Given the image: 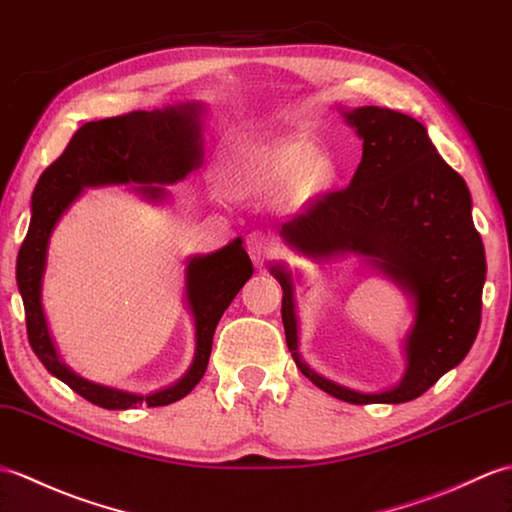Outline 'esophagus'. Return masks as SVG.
Listing matches in <instances>:
<instances>
[{
  "label": "esophagus",
  "mask_w": 512,
  "mask_h": 512,
  "mask_svg": "<svg viewBox=\"0 0 512 512\" xmlns=\"http://www.w3.org/2000/svg\"><path fill=\"white\" fill-rule=\"evenodd\" d=\"M246 251L253 261H264L272 253V242L264 233L255 231L246 237Z\"/></svg>",
  "instance_id": "34e87169"
}]
</instances>
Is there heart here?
Returning a JSON list of instances; mask_svg holds the SVG:
<instances>
[{
	"mask_svg": "<svg viewBox=\"0 0 512 512\" xmlns=\"http://www.w3.org/2000/svg\"><path fill=\"white\" fill-rule=\"evenodd\" d=\"M334 168L325 157H314V148L305 141H277L246 154L231 172V183L242 194H261L288 187L292 196H312L325 189Z\"/></svg>",
	"mask_w": 512,
	"mask_h": 512,
	"instance_id": "b5f03b06",
	"label": "heart"
}]
</instances>
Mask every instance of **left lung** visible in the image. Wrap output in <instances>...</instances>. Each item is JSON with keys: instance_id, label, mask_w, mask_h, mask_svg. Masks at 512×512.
<instances>
[{"instance_id": "8db88e82", "label": "left lung", "mask_w": 512, "mask_h": 512, "mask_svg": "<svg viewBox=\"0 0 512 512\" xmlns=\"http://www.w3.org/2000/svg\"><path fill=\"white\" fill-rule=\"evenodd\" d=\"M364 141L349 187L327 192L281 227L292 251L323 261L355 253L406 290L414 325L406 338V373L366 395L320 377L299 355L292 275L272 266L283 290L285 342L299 371L331 397L355 406L406 403L458 366L478 336L486 259L473 227L469 187L436 152L421 122L399 111L360 106L342 111Z\"/></svg>"}]
</instances>
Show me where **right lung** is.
<instances>
[{
	"instance_id": "right-lung-1",
	"label": "right lung",
	"mask_w": 512,
	"mask_h": 512,
	"mask_svg": "<svg viewBox=\"0 0 512 512\" xmlns=\"http://www.w3.org/2000/svg\"><path fill=\"white\" fill-rule=\"evenodd\" d=\"M200 113V104L187 102L87 122L34 187L30 227L17 255V285L26 307L30 347L54 377L106 410H128L141 403H148V408L168 406L194 390L207 371L213 331L253 275L251 257L244 251L242 237H237L216 253L187 261L185 296L196 327L194 362L174 386L152 395H135L82 379L58 358L41 303L47 244L56 222L85 187L137 183L135 189L141 196L163 200V185L183 181L202 163Z\"/></svg>"
}]
</instances>
